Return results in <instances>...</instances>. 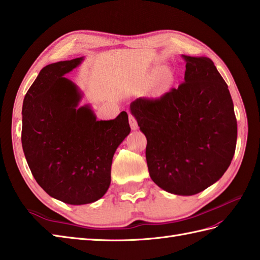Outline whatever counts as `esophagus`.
<instances>
[{
  "mask_svg": "<svg viewBox=\"0 0 260 260\" xmlns=\"http://www.w3.org/2000/svg\"><path fill=\"white\" fill-rule=\"evenodd\" d=\"M129 123H130V126L132 130H136L138 129V122H137V119L136 117L132 113L129 112Z\"/></svg>",
  "mask_w": 260,
  "mask_h": 260,
  "instance_id": "34e87169",
  "label": "esophagus"
}]
</instances>
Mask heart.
I'll use <instances>...</instances> for the list:
<instances>
[{
    "label": "heart",
    "mask_w": 260,
    "mask_h": 260,
    "mask_svg": "<svg viewBox=\"0 0 260 260\" xmlns=\"http://www.w3.org/2000/svg\"><path fill=\"white\" fill-rule=\"evenodd\" d=\"M168 83H169V79H168V77H167V74L160 73L157 77V79L154 80L153 92L154 93H159L160 91H162L165 89V86L168 85Z\"/></svg>",
    "instance_id": "b5f03b06"
}]
</instances>
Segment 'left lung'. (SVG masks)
<instances>
[{
    "mask_svg": "<svg viewBox=\"0 0 260 260\" xmlns=\"http://www.w3.org/2000/svg\"><path fill=\"white\" fill-rule=\"evenodd\" d=\"M184 81L131 113L147 138L149 175L166 191L192 196L222 177L234 158L237 120L228 85L206 56H187Z\"/></svg>",
    "mask_w": 260,
    "mask_h": 260,
    "instance_id": "left-lung-1",
    "label": "left lung"
}]
</instances>
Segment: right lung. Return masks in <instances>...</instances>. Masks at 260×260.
<instances>
[{
	"label": "right lung",
	"instance_id": "obj_1",
	"mask_svg": "<svg viewBox=\"0 0 260 260\" xmlns=\"http://www.w3.org/2000/svg\"><path fill=\"white\" fill-rule=\"evenodd\" d=\"M77 57L44 67L27 90L22 108V147L27 165L45 192L70 205L94 203L111 182L115 150L130 134L128 113L98 121L66 73Z\"/></svg>",
	"mask_w": 260,
	"mask_h": 260
}]
</instances>
